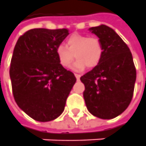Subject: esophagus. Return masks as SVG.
I'll return each instance as SVG.
<instances>
[{
	"instance_id": "obj_1",
	"label": "esophagus",
	"mask_w": 146,
	"mask_h": 146,
	"mask_svg": "<svg viewBox=\"0 0 146 146\" xmlns=\"http://www.w3.org/2000/svg\"><path fill=\"white\" fill-rule=\"evenodd\" d=\"M75 78H76V80H80V75H79V74H75Z\"/></svg>"
}]
</instances>
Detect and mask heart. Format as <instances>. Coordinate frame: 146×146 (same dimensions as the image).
Wrapping results in <instances>:
<instances>
[{
    "label": "heart",
    "mask_w": 146,
    "mask_h": 146,
    "mask_svg": "<svg viewBox=\"0 0 146 146\" xmlns=\"http://www.w3.org/2000/svg\"><path fill=\"white\" fill-rule=\"evenodd\" d=\"M56 56L62 66L68 68L74 58L77 59L73 65L75 71H83L85 67L93 68L100 62L103 57V44L96 37L73 34L66 39V46L58 45Z\"/></svg>",
    "instance_id": "1"
}]
</instances>
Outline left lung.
Returning a JSON list of instances; mask_svg holds the SVG:
<instances>
[{"instance_id":"8db88e82","label":"left lung","mask_w":146,"mask_h":146,"mask_svg":"<svg viewBox=\"0 0 146 146\" xmlns=\"http://www.w3.org/2000/svg\"><path fill=\"white\" fill-rule=\"evenodd\" d=\"M103 44V57L92 71L81 76L84 98L93 116L112 119L125 110L132 100L136 68L129 48L112 28L105 25L92 27Z\"/></svg>"}]
</instances>
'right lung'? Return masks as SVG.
I'll return each mask as SVG.
<instances>
[{"instance_id":"obj_1","label":"right lung","mask_w":146,"mask_h":146,"mask_svg":"<svg viewBox=\"0 0 146 146\" xmlns=\"http://www.w3.org/2000/svg\"><path fill=\"white\" fill-rule=\"evenodd\" d=\"M68 34L67 29H32L20 36L14 47L9 69L13 97L35 121L46 122L60 116L76 82L55 53Z\"/></svg>"}]
</instances>
